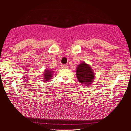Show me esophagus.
<instances>
[{
    "mask_svg": "<svg viewBox=\"0 0 131 131\" xmlns=\"http://www.w3.org/2000/svg\"><path fill=\"white\" fill-rule=\"evenodd\" d=\"M61 67H62V68H68V65H62V66H61Z\"/></svg>",
    "mask_w": 131,
    "mask_h": 131,
    "instance_id": "34e87169",
    "label": "esophagus"
}]
</instances>
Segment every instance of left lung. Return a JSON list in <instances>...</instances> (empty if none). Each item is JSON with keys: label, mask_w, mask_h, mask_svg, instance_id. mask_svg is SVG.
I'll return each mask as SVG.
<instances>
[{"label": "left lung", "mask_w": 131, "mask_h": 131, "mask_svg": "<svg viewBox=\"0 0 131 131\" xmlns=\"http://www.w3.org/2000/svg\"><path fill=\"white\" fill-rule=\"evenodd\" d=\"M76 76L80 83L87 87L88 85H91L94 81L95 73L90 65L83 62L77 66Z\"/></svg>", "instance_id": "obj_1"}]
</instances>
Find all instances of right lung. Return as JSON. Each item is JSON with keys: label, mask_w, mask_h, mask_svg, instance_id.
Instances as JSON below:
<instances>
[{"label": "right lung", "mask_w": 131, "mask_h": 131, "mask_svg": "<svg viewBox=\"0 0 131 131\" xmlns=\"http://www.w3.org/2000/svg\"><path fill=\"white\" fill-rule=\"evenodd\" d=\"M54 71L51 69H46L43 73V79L44 81H50L52 79Z\"/></svg>", "instance_id": "obj_1"}]
</instances>
